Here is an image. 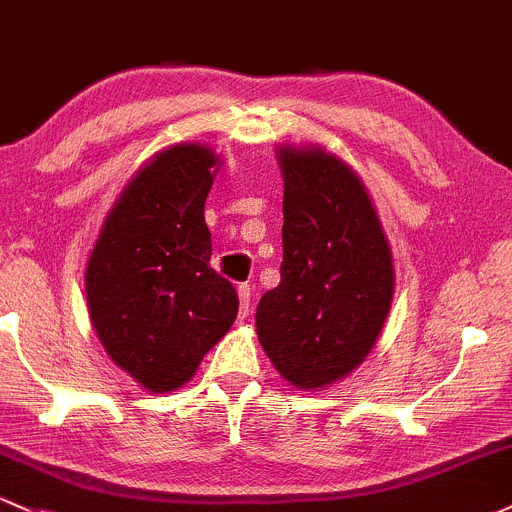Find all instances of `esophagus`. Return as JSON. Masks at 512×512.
<instances>
[{
  "mask_svg": "<svg viewBox=\"0 0 512 512\" xmlns=\"http://www.w3.org/2000/svg\"><path fill=\"white\" fill-rule=\"evenodd\" d=\"M236 293H239V320H246L251 312V288L249 285H239Z\"/></svg>",
  "mask_w": 512,
  "mask_h": 512,
  "instance_id": "1",
  "label": "esophagus"
}]
</instances>
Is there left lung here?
<instances>
[{
	"label": "left lung",
	"mask_w": 512,
	"mask_h": 512,
	"mask_svg": "<svg viewBox=\"0 0 512 512\" xmlns=\"http://www.w3.org/2000/svg\"><path fill=\"white\" fill-rule=\"evenodd\" d=\"M283 263L256 307L258 342L298 390H324L371 354L388 320L395 268L359 173L322 146H278Z\"/></svg>",
	"instance_id": "8db88e82"
}]
</instances>
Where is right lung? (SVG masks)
Returning <instances> with one entry per match:
<instances>
[{
  "label": "right lung",
  "instance_id": "1",
  "mask_svg": "<svg viewBox=\"0 0 512 512\" xmlns=\"http://www.w3.org/2000/svg\"><path fill=\"white\" fill-rule=\"evenodd\" d=\"M219 168L210 146L158 151L119 192L87 261L92 327L148 393L183 388L239 312L234 285L210 268L205 202Z\"/></svg>",
  "mask_w": 512,
  "mask_h": 512
}]
</instances>
